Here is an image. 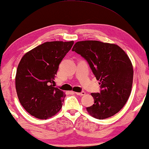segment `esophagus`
I'll return each mask as SVG.
<instances>
[{"label": "esophagus", "instance_id": "34e87169", "mask_svg": "<svg viewBox=\"0 0 149 149\" xmlns=\"http://www.w3.org/2000/svg\"><path fill=\"white\" fill-rule=\"evenodd\" d=\"M74 94L77 95H79V96H83V95H85V93L84 91H82L81 93H77V92H74Z\"/></svg>", "mask_w": 149, "mask_h": 149}]
</instances>
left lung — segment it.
I'll return each instance as SVG.
<instances>
[{"label":"left lung","mask_w":149,"mask_h":149,"mask_svg":"<svg viewBox=\"0 0 149 149\" xmlns=\"http://www.w3.org/2000/svg\"><path fill=\"white\" fill-rule=\"evenodd\" d=\"M72 51L87 60L100 81L101 91L91 93L94 104L87 108V112L99 120L116 114L125 104L132 91L133 69L127 54L117 45L98 41H78Z\"/></svg>","instance_id":"8db88e82"}]
</instances>
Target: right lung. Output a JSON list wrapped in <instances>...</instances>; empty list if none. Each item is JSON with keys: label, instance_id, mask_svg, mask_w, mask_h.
Returning a JSON list of instances; mask_svg holds the SVG:
<instances>
[{"label": "right lung", "instance_id": "1", "mask_svg": "<svg viewBox=\"0 0 149 149\" xmlns=\"http://www.w3.org/2000/svg\"><path fill=\"white\" fill-rule=\"evenodd\" d=\"M74 42H44L27 52L20 60L16 75L17 97L33 116L46 120L61 109L65 95L52 84L60 63Z\"/></svg>", "mask_w": 149, "mask_h": 149}]
</instances>
